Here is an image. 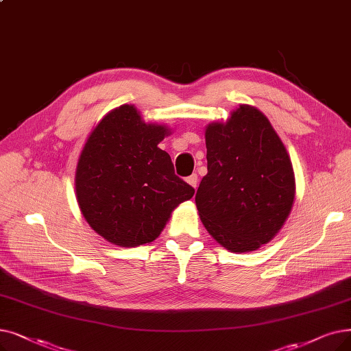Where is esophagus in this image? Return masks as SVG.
Segmentation results:
<instances>
[{
  "mask_svg": "<svg viewBox=\"0 0 351 351\" xmlns=\"http://www.w3.org/2000/svg\"><path fill=\"white\" fill-rule=\"evenodd\" d=\"M186 182H188V184H189L191 186L196 188V185H197V175H196V173H192L191 176L186 178Z\"/></svg>",
  "mask_w": 351,
  "mask_h": 351,
  "instance_id": "34e87169",
  "label": "esophagus"
}]
</instances>
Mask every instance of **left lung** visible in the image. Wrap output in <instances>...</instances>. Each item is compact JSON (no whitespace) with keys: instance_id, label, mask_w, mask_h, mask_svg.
I'll use <instances>...</instances> for the list:
<instances>
[{"instance_id":"8db88e82","label":"left lung","mask_w":351,"mask_h":351,"mask_svg":"<svg viewBox=\"0 0 351 351\" xmlns=\"http://www.w3.org/2000/svg\"><path fill=\"white\" fill-rule=\"evenodd\" d=\"M208 173L195 202L206 231L231 252H250L278 234L291 212L295 178L269 120L241 104L205 130Z\"/></svg>"}]
</instances>
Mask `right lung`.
<instances>
[{"instance_id":"obj_1","label":"right lung","mask_w":351,"mask_h":351,"mask_svg":"<svg viewBox=\"0 0 351 351\" xmlns=\"http://www.w3.org/2000/svg\"><path fill=\"white\" fill-rule=\"evenodd\" d=\"M169 130L147 125L132 104L106 114L88 139L75 169V196L84 219L119 247L155 241L172 210L195 189L175 175L158 145Z\"/></svg>"}]
</instances>
